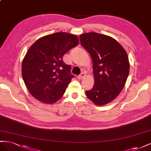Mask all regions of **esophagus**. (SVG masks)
Listing matches in <instances>:
<instances>
[{
    "label": "esophagus",
    "mask_w": 151,
    "mask_h": 151,
    "mask_svg": "<svg viewBox=\"0 0 151 151\" xmlns=\"http://www.w3.org/2000/svg\"><path fill=\"white\" fill-rule=\"evenodd\" d=\"M85 74H84V73H81V74L78 76V77H77V78H78L79 80H81V79H83V78H84V77H85Z\"/></svg>",
    "instance_id": "34e87169"
}]
</instances>
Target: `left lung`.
<instances>
[{"label":"left lung","mask_w":151,"mask_h":151,"mask_svg":"<svg viewBox=\"0 0 151 151\" xmlns=\"http://www.w3.org/2000/svg\"><path fill=\"white\" fill-rule=\"evenodd\" d=\"M81 44L92 58L94 84L86 91L88 98L98 106L115 99L124 87L130 63L125 49L111 36L97 33L80 35Z\"/></svg>","instance_id":"obj_1"}]
</instances>
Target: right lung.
I'll return each instance as SVG.
<instances>
[{
	"mask_svg": "<svg viewBox=\"0 0 151 151\" xmlns=\"http://www.w3.org/2000/svg\"><path fill=\"white\" fill-rule=\"evenodd\" d=\"M79 45L75 35L61 32L43 36L31 45L22 63V76L29 93L52 104L60 99L74 76L63 56Z\"/></svg>",
	"mask_w": 151,
	"mask_h": 151,
	"instance_id": "obj_1",
	"label": "right lung"
}]
</instances>
